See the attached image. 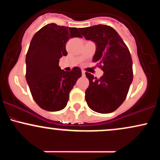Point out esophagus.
<instances>
[{
    "label": "esophagus",
    "instance_id": "1",
    "mask_svg": "<svg viewBox=\"0 0 160 160\" xmlns=\"http://www.w3.org/2000/svg\"><path fill=\"white\" fill-rule=\"evenodd\" d=\"M82 77H85V76H86L85 71H82Z\"/></svg>",
    "mask_w": 160,
    "mask_h": 160
}]
</instances>
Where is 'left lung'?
<instances>
[{"label": "left lung", "instance_id": "8db88e82", "mask_svg": "<svg viewBox=\"0 0 160 160\" xmlns=\"http://www.w3.org/2000/svg\"><path fill=\"white\" fill-rule=\"evenodd\" d=\"M82 35L96 46L92 61L104 71L100 79L86 73L89 86L86 101L90 109L100 113L114 111L126 98L133 80L132 60L128 47L113 28L104 25L80 28Z\"/></svg>", "mask_w": 160, "mask_h": 160}]
</instances>
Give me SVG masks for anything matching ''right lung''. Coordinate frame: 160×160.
<instances>
[{"label":"right lung","mask_w":160,"mask_h":160,"mask_svg":"<svg viewBox=\"0 0 160 160\" xmlns=\"http://www.w3.org/2000/svg\"><path fill=\"white\" fill-rule=\"evenodd\" d=\"M75 37H82L77 28L50 23L40 29L31 41L25 58V78L33 98L42 109H64L70 92L81 77L80 68L67 72L58 66L59 58L68 54L66 43Z\"/></svg>","instance_id":"obj_1"}]
</instances>
